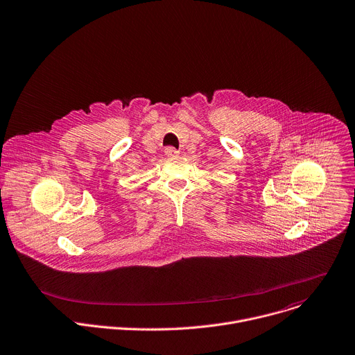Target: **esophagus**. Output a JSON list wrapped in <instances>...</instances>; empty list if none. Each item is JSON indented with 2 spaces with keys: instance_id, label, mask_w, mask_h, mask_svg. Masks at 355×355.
Returning a JSON list of instances; mask_svg holds the SVG:
<instances>
[{
  "instance_id": "1",
  "label": "esophagus",
  "mask_w": 355,
  "mask_h": 355,
  "mask_svg": "<svg viewBox=\"0 0 355 355\" xmlns=\"http://www.w3.org/2000/svg\"><path fill=\"white\" fill-rule=\"evenodd\" d=\"M164 153H166V156H168V157H177V156L180 155V152H178L177 149H174V148H166Z\"/></svg>"
}]
</instances>
